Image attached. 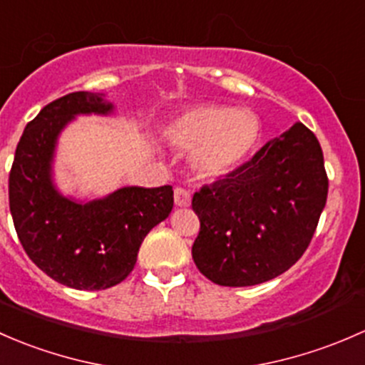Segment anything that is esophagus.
<instances>
[{"mask_svg":"<svg viewBox=\"0 0 365 365\" xmlns=\"http://www.w3.org/2000/svg\"><path fill=\"white\" fill-rule=\"evenodd\" d=\"M174 202H175V205H178V207H187V205L191 204L190 191L182 190V187H175Z\"/></svg>","mask_w":365,"mask_h":365,"instance_id":"1","label":"esophagus"}]
</instances>
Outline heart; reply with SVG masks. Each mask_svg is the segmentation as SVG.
<instances>
[{
    "instance_id": "1",
    "label": "heart",
    "mask_w": 365,
    "mask_h": 365,
    "mask_svg": "<svg viewBox=\"0 0 365 365\" xmlns=\"http://www.w3.org/2000/svg\"><path fill=\"white\" fill-rule=\"evenodd\" d=\"M170 144L193 153V165L204 178H221L251 155L260 123L246 108L204 105L184 112L165 131Z\"/></svg>"
}]
</instances>
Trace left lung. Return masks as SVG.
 <instances>
[{"label": "left lung", "mask_w": 365, "mask_h": 365, "mask_svg": "<svg viewBox=\"0 0 365 365\" xmlns=\"http://www.w3.org/2000/svg\"><path fill=\"white\" fill-rule=\"evenodd\" d=\"M327 191L320 142L295 123L193 195L200 220L195 265L221 287H253L287 272L313 239Z\"/></svg>", "instance_id": "left-lung-1"}]
</instances>
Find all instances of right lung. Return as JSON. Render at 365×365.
<instances>
[{
	"label": "right lung",
	"instance_id": "1",
	"mask_svg": "<svg viewBox=\"0 0 365 365\" xmlns=\"http://www.w3.org/2000/svg\"><path fill=\"white\" fill-rule=\"evenodd\" d=\"M105 95L77 91L45 105L28 123L9 179L10 212L22 247L48 277L75 290H105L137 264L145 235L174 207L172 186H125L78 200L54 182L61 131L77 115H110Z\"/></svg>",
	"mask_w": 365,
	"mask_h": 365
}]
</instances>
